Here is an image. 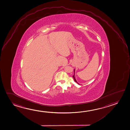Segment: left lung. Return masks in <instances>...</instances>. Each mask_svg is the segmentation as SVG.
Returning <instances> with one entry per match:
<instances>
[{
	"mask_svg": "<svg viewBox=\"0 0 130 130\" xmlns=\"http://www.w3.org/2000/svg\"><path fill=\"white\" fill-rule=\"evenodd\" d=\"M74 74L73 75V76H72V77H73V79H74V80L75 82H76L77 83V84H79V83H78L77 82V80H76V79H75V69L74 70Z\"/></svg>",
	"mask_w": 130,
	"mask_h": 130,
	"instance_id": "left-lung-1",
	"label": "left lung"
}]
</instances>
